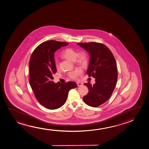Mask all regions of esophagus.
<instances>
[{
	"label": "esophagus",
	"instance_id": "1",
	"mask_svg": "<svg viewBox=\"0 0 149 149\" xmlns=\"http://www.w3.org/2000/svg\"><path fill=\"white\" fill-rule=\"evenodd\" d=\"M77 85H78V86H82V85H83V83H81V82H77Z\"/></svg>",
	"mask_w": 149,
	"mask_h": 149
}]
</instances>
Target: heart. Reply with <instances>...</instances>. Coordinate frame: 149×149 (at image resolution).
I'll list each match as a JSON object with an SVG mask.
<instances>
[{"label":"heart","mask_w":149,"mask_h":149,"mask_svg":"<svg viewBox=\"0 0 149 149\" xmlns=\"http://www.w3.org/2000/svg\"><path fill=\"white\" fill-rule=\"evenodd\" d=\"M62 56L66 59L69 60L72 62H76L80 65H86L87 63V57L86 54L83 52H80L78 54L77 52L72 48H67L64 50L62 53ZM57 61H56V66H57ZM82 69L78 68L74 71L69 73V77L73 79H76L82 75Z\"/></svg>","instance_id":"b5f03b06"}]
</instances>
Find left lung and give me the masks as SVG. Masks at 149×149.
<instances>
[{"label":"left lung","instance_id":"left-lung-1","mask_svg":"<svg viewBox=\"0 0 149 149\" xmlns=\"http://www.w3.org/2000/svg\"><path fill=\"white\" fill-rule=\"evenodd\" d=\"M88 52L90 62L86 73L95 78V83H85L89 92L83 97L87 105L97 107L111 97L118 79L116 63L112 53L107 46L97 42L78 43Z\"/></svg>","mask_w":149,"mask_h":149}]
</instances>
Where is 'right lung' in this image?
Returning <instances> with one entry per match:
<instances>
[{
    "label": "right lung",
    "instance_id": "obj_1",
    "mask_svg": "<svg viewBox=\"0 0 149 149\" xmlns=\"http://www.w3.org/2000/svg\"><path fill=\"white\" fill-rule=\"evenodd\" d=\"M68 44L49 40L36 47L29 60V83L37 101L50 110L62 107L66 101L69 90L78 86L74 82L55 83L52 76L57 72L54 54Z\"/></svg>",
    "mask_w": 149,
    "mask_h": 149
}]
</instances>
